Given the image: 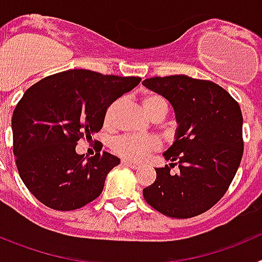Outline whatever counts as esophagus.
<instances>
[{"label":"esophagus","instance_id":"obj_1","mask_svg":"<svg viewBox=\"0 0 262 262\" xmlns=\"http://www.w3.org/2000/svg\"><path fill=\"white\" fill-rule=\"evenodd\" d=\"M122 164H123L124 166H128V168H131V169H139V168H140L138 164H134V163H131V161H127V160H122Z\"/></svg>","mask_w":262,"mask_h":262}]
</instances>
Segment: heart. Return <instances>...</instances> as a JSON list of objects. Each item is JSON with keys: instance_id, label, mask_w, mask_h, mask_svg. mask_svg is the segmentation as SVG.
<instances>
[{"instance_id": "obj_1", "label": "heart", "mask_w": 262, "mask_h": 262, "mask_svg": "<svg viewBox=\"0 0 262 262\" xmlns=\"http://www.w3.org/2000/svg\"><path fill=\"white\" fill-rule=\"evenodd\" d=\"M143 106L148 114L155 119H163L169 110V103L165 97L159 93H148L143 97ZM110 108L107 114V120L110 119ZM161 148V142L155 136L140 135H123L115 139L113 143V149L118 156L124 160L139 163L144 160L149 154L159 151Z\"/></svg>"}]
</instances>
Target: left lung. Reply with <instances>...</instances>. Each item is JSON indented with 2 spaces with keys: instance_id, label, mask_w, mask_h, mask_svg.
I'll use <instances>...</instances> for the list:
<instances>
[{
  "instance_id": "obj_1",
  "label": "left lung",
  "mask_w": 262,
  "mask_h": 262,
  "mask_svg": "<svg viewBox=\"0 0 262 262\" xmlns=\"http://www.w3.org/2000/svg\"><path fill=\"white\" fill-rule=\"evenodd\" d=\"M143 85L172 103L178 123L174 143L164 154L170 164L156 168V181L143 189L144 200L170 217L203 214L226 194L242 161L239 103L212 81L185 75L151 77ZM173 165L180 173H170Z\"/></svg>"
}]
</instances>
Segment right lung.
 Listing matches in <instances>:
<instances>
[{
  "instance_id": "obj_1",
  "label": "right lung",
  "mask_w": 262,
  "mask_h": 262,
  "mask_svg": "<svg viewBox=\"0 0 262 262\" xmlns=\"http://www.w3.org/2000/svg\"><path fill=\"white\" fill-rule=\"evenodd\" d=\"M140 77L71 69L47 76L25 92L13 113V152L23 184L39 202L59 211L80 209L102 193L120 160L76 152L81 139L102 128L106 111Z\"/></svg>"
}]
</instances>
